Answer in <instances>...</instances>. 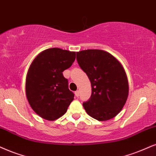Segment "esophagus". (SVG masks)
<instances>
[{
	"mask_svg": "<svg viewBox=\"0 0 156 156\" xmlns=\"http://www.w3.org/2000/svg\"><path fill=\"white\" fill-rule=\"evenodd\" d=\"M75 95H76V97H78V96H79V91H78V90L75 91Z\"/></svg>",
	"mask_w": 156,
	"mask_h": 156,
	"instance_id": "esophagus-1",
	"label": "esophagus"
}]
</instances>
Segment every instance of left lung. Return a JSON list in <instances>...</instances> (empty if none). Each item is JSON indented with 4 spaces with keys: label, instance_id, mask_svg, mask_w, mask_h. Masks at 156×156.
I'll list each match as a JSON object with an SVG mask.
<instances>
[{
    "label": "left lung",
    "instance_id": "left-lung-1",
    "mask_svg": "<svg viewBox=\"0 0 156 156\" xmlns=\"http://www.w3.org/2000/svg\"><path fill=\"white\" fill-rule=\"evenodd\" d=\"M78 63L91 84V96L83 104L88 115L106 121L117 115L125 106L129 84L123 66L113 55L101 50L76 52Z\"/></svg>",
    "mask_w": 156,
    "mask_h": 156
}]
</instances>
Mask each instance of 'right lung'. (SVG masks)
<instances>
[{
	"label": "right lung",
	"instance_id": "right-lung-1",
	"mask_svg": "<svg viewBox=\"0 0 156 156\" xmlns=\"http://www.w3.org/2000/svg\"><path fill=\"white\" fill-rule=\"evenodd\" d=\"M75 59V52L55 47L39 53L29 66L26 95L31 109L43 119L54 121L62 117L74 99L62 72Z\"/></svg>",
	"mask_w": 156,
	"mask_h": 156
}]
</instances>
